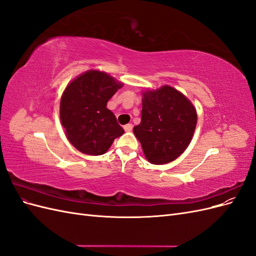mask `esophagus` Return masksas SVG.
Here are the masks:
<instances>
[{"label":"esophagus","instance_id":"34e87169","mask_svg":"<svg viewBox=\"0 0 256 256\" xmlns=\"http://www.w3.org/2000/svg\"><path fill=\"white\" fill-rule=\"evenodd\" d=\"M132 124H127V125L124 126V129H125V131H127V132H130L131 130H132Z\"/></svg>","mask_w":256,"mask_h":256}]
</instances>
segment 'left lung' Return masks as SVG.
Returning <instances> with one entry per match:
<instances>
[{
  "label": "left lung",
  "mask_w": 256,
  "mask_h": 256,
  "mask_svg": "<svg viewBox=\"0 0 256 256\" xmlns=\"http://www.w3.org/2000/svg\"><path fill=\"white\" fill-rule=\"evenodd\" d=\"M196 120V111L189 99L164 85L143 94L141 122L134 132L146 159L152 164H166L187 148Z\"/></svg>",
  "instance_id": "1"
}]
</instances>
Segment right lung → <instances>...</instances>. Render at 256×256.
Here are the masks:
<instances>
[{"instance_id": "right-lung-1", "label": "right lung", "mask_w": 256, "mask_h": 256, "mask_svg": "<svg viewBox=\"0 0 256 256\" xmlns=\"http://www.w3.org/2000/svg\"><path fill=\"white\" fill-rule=\"evenodd\" d=\"M122 86L106 72L90 70L68 84L60 115L66 136L83 154L99 156L125 131L106 102Z\"/></svg>"}]
</instances>
